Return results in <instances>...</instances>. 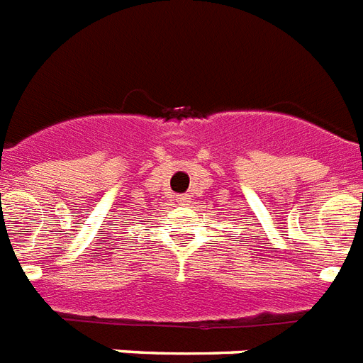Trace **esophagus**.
Wrapping results in <instances>:
<instances>
[{
    "label": "esophagus",
    "instance_id": "34e87169",
    "mask_svg": "<svg viewBox=\"0 0 363 363\" xmlns=\"http://www.w3.org/2000/svg\"><path fill=\"white\" fill-rule=\"evenodd\" d=\"M177 203L188 205V203H190V196H186V194H181V196H177Z\"/></svg>",
    "mask_w": 363,
    "mask_h": 363
}]
</instances>
